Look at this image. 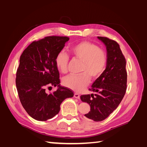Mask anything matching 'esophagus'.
Returning <instances> with one entry per match:
<instances>
[{
    "instance_id": "34e87169",
    "label": "esophagus",
    "mask_w": 147,
    "mask_h": 147,
    "mask_svg": "<svg viewBox=\"0 0 147 147\" xmlns=\"http://www.w3.org/2000/svg\"><path fill=\"white\" fill-rule=\"evenodd\" d=\"M74 98H78V99H80V95L78 93H74Z\"/></svg>"
}]
</instances>
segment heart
Masks as SVG:
<instances>
[{
  "label": "heart",
  "instance_id": "1",
  "mask_svg": "<svg viewBox=\"0 0 147 147\" xmlns=\"http://www.w3.org/2000/svg\"><path fill=\"white\" fill-rule=\"evenodd\" d=\"M70 52L74 58L82 61L79 75L68 76L62 80V84L75 92H81L88 85L90 78L96 79L104 73L107 64L106 52L95 43L83 41L72 45ZM69 55L64 51L59 52L55 57V64L62 73L67 72Z\"/></svg>",
  "mask_w": 147,
  "mask_h": 147
}]
</instances>
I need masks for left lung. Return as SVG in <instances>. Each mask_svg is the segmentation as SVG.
<instances>
[{
  "mask_svg": "<svg viewBox=\"0 0 147 147\" xmlns=\"http://www.w3.org/2000/svg\"><path fill=\"white\" fill-rule=\"evenodd\" d=\"M107 49V64L104 73L96 79L89 90L95 94L82 95V102L90 105L85 116L96 122L107 118L119 105L127 87L126 61L119 45L107 37L98 36Z\"/></svg>",
  "mask_w": 147,
  "mask_h": 147,
  "instance_id": "8db88e82",
  "label": "left lung"
}]
</instances>
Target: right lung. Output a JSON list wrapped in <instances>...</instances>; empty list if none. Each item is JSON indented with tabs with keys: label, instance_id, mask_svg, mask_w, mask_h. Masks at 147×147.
Returning <instances> with one entry per match:
<instances>
[{
	"label": "right lung",
	"instance_id": "1",
	"mask_svg": "<svg viewBox=\"0 0 147 147\" xmlns=\"http://www.w3.org/2000/svg\"><path fill=\"white\" fill-rule=\"evenodd\" d=\"M69 40L67 36H46L33 42L20 57L16 78L19 98L27 113L37 121L54 117L63 100L74 95L71 89L60 86L55 64L56 55ZM56 86V91L46 93L47 89Z\"/></svg>",
	"mask_w": 147,
	"mask_h": 147
}]
</instances>
